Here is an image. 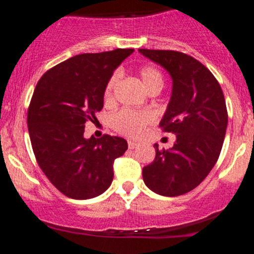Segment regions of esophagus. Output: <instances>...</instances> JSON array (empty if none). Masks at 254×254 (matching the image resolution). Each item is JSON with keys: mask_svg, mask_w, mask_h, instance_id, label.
<instances>
[{"mask_svg": "<svg viewBox=\"0 0 254 254\" xmlns=\"http://www.w3.org/2000/svg\"><path fill=\"white\" fill-rule=\"evenodd\" d=\"M139 144L137 143V142H134V141H128V148L129 149H134V148H137V147H138Z\"/></svg>", "mask_w": 254, "mask_h": 254, "instance_id": "esophagus-1", "label": "esophagus"}]
</instances>
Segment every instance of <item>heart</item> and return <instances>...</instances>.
I'll use <instances>...</instances> for the list:
<instances>
[{"label": "heart", "instance_id": "obj_1", "mask_svg": "<svg viewBox=\"0 0 254 254\" xmlns=\"http://www.w3.org/2000/svg\"><path fill=\"white\" fill-rule=\"evenodd\" d=\"M141 81L143 83L144 88L147 91H161L165 79H163V74L161 73L158 68L153 66H143L139 68L138 71ZM117 74H113L110 79H108L107 84L105 88V101H111L113 97V89H115L116 83H117ZM154 116L153 113L149 111H133V110H121L112 115L111 117V126L116 131L120 133L127 134V136L136 137L142 133L144 128L149 123L153 122Z\"/></svg>", "mask_w": 254, "mask_h": 254}]
</instances>
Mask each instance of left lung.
Returning <instances> with one entry per match:
<instances>
[{
	"label": "left lung",
	"instance_id": "left-lung-1",
	"mask_svg": "<svg viewBox=\"0 0 254 254\" xmlns=\"http://www.w3.org/2000/svg\"><path fill=\"white\" fill-rule=\"evenodd\" d=\"M138 51L172 77V96L159 126L177 137L170 149L154 144V161L143 167L142 177L158 194H185L208 176L221 153L228 123L223 92L212 72L186 53Z\"/></svg>",
	"mask_w": 254,
	"mask_h": 254
}]
</instances>
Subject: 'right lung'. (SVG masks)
<instances>
[{
	"label": "right lung",
	"instance_id": "obj_1",
	"mask_svg": "<svg viewBox=\"0 0 254 254\" xmlns=\"http://www.w3.org/2000/svg\"><path fill=\"white\" fill-rule=\"evenodd\" d=\"M132 48L82 53L48 69L37 82L27 113L33 153L46 177L73 199L102 194L113 162L128 148L125 138L86 139L84 125L103 108L108 79Z\"/></svg>",
	"mask_w": 254,
	"mask_h": 254
}]
</instances>
